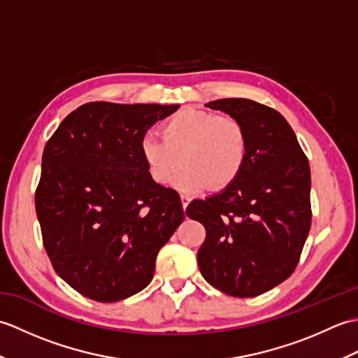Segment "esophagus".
Wrapping results in <instances>:
<instances>
[{"instance_id": "1", "label": "esophagus", "mask_w": 358, "mask_h": 358, "mask_svg": "<svg viewBox=\"0 0 358 358\" xmlns=\"http://www.w3.org/2000/svg\"><path fill=\"white\" fill-rule=\"evenodd\" d=\"M180 199H181V204H183V209H186L189 201H191V196H189L187 194H181Z\"/></svg>"}]
</instances>
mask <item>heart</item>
Returning <instances> with one entry per match:
<instances>
[{"label": "heart", "mask_w": 358, "mask_h": 358, "mask_svg": "<svg viewBox=\"0 0 358 358\" xmlns=\"http://www.w3.org/2000/svg\"><path fill=\"white\" fill-rule=\"evenodd\" d=\"M159 134L162 138L150 134L140 141L143 163L158 185L169 183L185 163L173 186L189 192L209 186L223 189L238 177L246 163L248 132L234 117L181 109L164 121Z\"/></svg>", "instance_id": "obj_1"}]
</instances>
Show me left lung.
Masks as SVG:
<instances>
[{
	"label": "left lung",
	"instance_id": "8db88e82",
	"mask_svg": "<svg viewBox=\"0 0 358 358\" xmlns=\"http://www.w3.org/2000/svg\"><path fill=\"white\" fill-rule=\"evenodd\" d=\"M240 120L248 158L223 192L194 200L186 215L206 229L196 252L204 280L227 295L257 296L292 275L310 229L308 157L285 117L248 98L206 104Z\"/></svg>",
	"mask_w": 358,
	"mask_h": 358
}]
</instances>
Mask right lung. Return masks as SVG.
Returning <instances> with one entry per match:
<instances>
[{
  "instance_id": "right-lung-1",
  "label": "right lung",
  "mask_w": 358,
  "mask_h": 358,
  "mask_svg": "<svg viewBox=\"0 0 358 358\" xmlns=\"http://www.w3.org/2000/svg\"><path fill=\"white\" fill-rule=\"evenodd\" d=\"M178 104L92 101L45 143L35 209L53 269L90 300L113 303L146 287L157 255L185 220L175 189L155 183L140 141Z\"/></svg>"
}]
</instances>
